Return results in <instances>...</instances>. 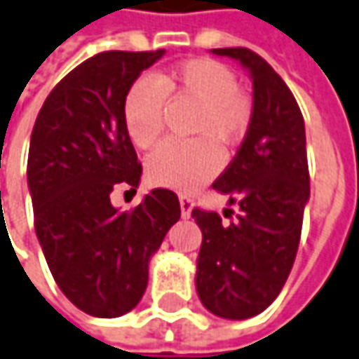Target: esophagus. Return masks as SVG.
<instances>
[{
	"instance_id": "34e87169",
	"label": "esophagus",
	"mask_w": 359,
	"mask_h": 359,
	"mask_svg": "<svg viewBox=\"0 0 359 359\" xmlns=\"http://www.w3.org/2000/svg\"><path fill=\"white\" fill-rule=\"evenodd\" d=\"M180 214H182V218H189L190 212H192V198L190 196H180Z\"/></svg>"
}]
</instances>
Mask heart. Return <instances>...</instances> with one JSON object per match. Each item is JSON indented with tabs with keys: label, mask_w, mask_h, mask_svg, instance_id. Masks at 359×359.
Wrapping results in <instances>:
<instances>
[{
	"label": "heart",
	"mask_w": 359,
	"mask_h": 359,
	"mask_svg": "<svg viewBox=\"0 0 359 359\" xmlns=\"http://www.w3.org/2000/svg\"><path fill=\"white\" fill-rule=\"evenodd\" d=\"M165 97L190 100L198 106L189 143H165L147 161L149 180L157 187L189 192L218 170L210 141L230 145L250 123L251 106L238 90L230 68L212 58H190L155 78H139L123 102V123L131 143L153 147L165 123Z\"/></svg>",
	"instance_id": "b5f03b06"
}]
</instances>
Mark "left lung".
<instances>
[{
  "instance_id": "1",
  "label": "left lung",
  "mask_w": 359,
  "mask_h": 359,
  "mask_svg": "<svg viewBox=\"0 0 359 359\" xmlns=\"http://www.w3.org/2000/svg\"><path fill=\"white\" fill-rule=\"evenodd\" d=\"M238 60L253 84L248 133L212 189L240 206L233 222L194 208L202 231L196 292L212 314L245 320L263 313L281 292L301 240L311 198L304 119L291 90L250 48H212Z\"/></svg>"
}]
</instances>
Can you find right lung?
Here are the masks:
<instances>
[{"label":"right lung","instance_id":"1","mask_svg":"<svg viewBox=\"0 0 359 359\" xmlns=\"http://www.w3.org/2000/svg\"><path fill=\"white\" fill-rule=\"evenodd\" d=\"M165 50L100 53L58 82L31 133L27 184L35 231L58 289L80 311L116 318L137 306L149 262L180 218L177 194L153 189L131 212L109 200L141 182L123 123V102L139 74Z\"/></svg>","mask_w":359,"mask_h":359}]
</instances>
